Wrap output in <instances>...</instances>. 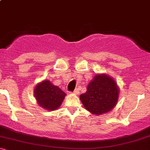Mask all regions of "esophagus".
<instances>
[{"mask_svg": "<svg viewBox=\"0 0 150 150\" xmlns=\"http://www.w3.org/2000/svg\"><path fill=\"white\" fill-rule=\"evenodd\" d=\"M79 89H75V90H74V92H73V94H75V95H77V94H79Z\"/></svg>", "mask_w": 150, "mask_h": 150, "instance_id": "1", "label": "esophagus"}]
</instances>
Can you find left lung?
<instances>
[{
  "label": "left lung",
  "mask_w": 150,
  "mask_h": 150,
  "mask_svg": "<svg viewBox=\"0 0 150 150\" xmlns=\"http://www.w3.org/2000/svg\"><path fill=\"white\" fill-rule=\"evenodd\" d=\"M119 95L117 83L106 74H99L89 83L87 92L80 96L84 107L94 115L111 111L117 104Z\"/></svg>",
  "instance_id": "8db88e82"
}]
</instances>
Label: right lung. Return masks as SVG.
Listing matches in <instances>:
<instances>
[{
  "label": "right lung",
  "instance_id": "obj_1",
  "mask_svg": "<svg viewBox=\"0 0 150 150\" xmlns=\"http://www.w3.org/2000/svg\"><path fill=\"white\" fill-rule=\"evenodd\" d=\"M66 94L49 80H44L37 84L34 89V97L41 107L49 111H54L60 107Z\"/></svg>",
  "mask_w": 150,
  "mask_h": 150
}]
</instances>
